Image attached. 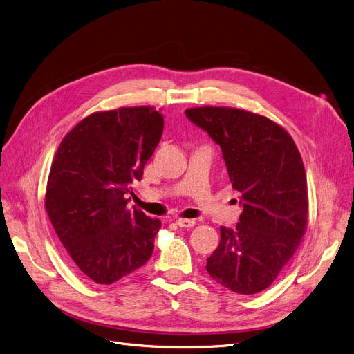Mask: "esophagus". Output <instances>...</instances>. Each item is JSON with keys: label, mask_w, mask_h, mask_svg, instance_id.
Masks as SVG:
<instances>
[{"label": "esophagus", "mask_w": 354, "mask_h": 354, "mask_svg": "<svg viewBox=\"0 0 354 354\" xmlns=\"http://www.w3.org/2000/svg\"><path fill=\"white\" fill-rule=\"evenodd\" d=\"M175 223L182 228H191L196 224L195 220H187V218H175Z\"/></svg>", "instance_id": "esophagus-1"}]
</instances>
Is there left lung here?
<instances>
[{
	"label": "left lung",
	"instance_id": "1",
	"mask_svg": "<svg viewBox=\"0 0 354 354\" xmlns=\"http://www.w3.org/2000/svg\"><path fill=\"white\" fill-rule=\"evenodd\" d=\"M185 114L221 147L243 208L236 228L221 227L207 272L236 294H259L294 256L306 228L308 191L298 147L263 115L227 106H199Z\"/></svg>",
	"mask_w": 354,
	"mask_h": 354
}]
</instances>
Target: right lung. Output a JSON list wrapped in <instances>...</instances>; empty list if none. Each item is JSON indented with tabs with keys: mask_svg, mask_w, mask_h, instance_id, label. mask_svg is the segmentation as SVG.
Segmentation results:
<instances>
[{
	"mask_svg": "<svg viewBox=\"0 0 354 354\" xmlns=\"http://www.w3.org/2000/svg\"><path fill=\"white\" fill-rule=\"evenodd\" d=\"M163 117L153 106L91 114L59 145L46 211L71 262L95 283L111 285L142 268L160 221L129 207L159 145Z\"/></svg>",
	"mask_w": 354,
	"mask_h": 354,
	"instance_id": "obj_1",
	"label": "right lung"
}]
</instances>
